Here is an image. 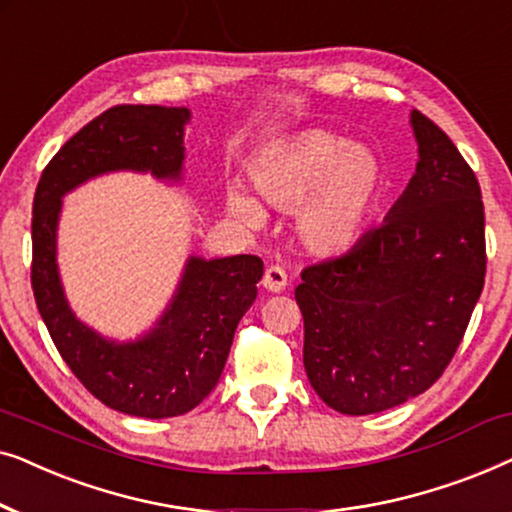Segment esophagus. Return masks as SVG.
<instances>
[{
  "label": "esophagus",
  "mask_w": 512,
  "mask_h": 512,
  "mask_svg": "<svg viewBox=\"0 0 512 512\" xmlns=\"http://www.w3.org/2000/svg\"><path fill=\"white\" fill-rule=\"evenodd\" d=\"M263 286L272 293H282L286 286H289V277H286V270L282 265H270L263 275Z\"/></svg>",
  "instance_id": "obj_1"
}]
</instances>
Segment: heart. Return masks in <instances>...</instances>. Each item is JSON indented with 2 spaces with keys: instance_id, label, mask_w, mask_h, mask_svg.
<instances>
[{
  "instance_id": "heart-1",
  "label": "heart",
  "mask_w": 512,
  "mask_h": 512,
  "mask_svg": "<svg viewBox=\"0 0 512 512\" xmlns=\"http://www.w3.org/2000/svg\"><path fill=\"white\" fill-rule=\"evenodd\" d=\"M256 193L268 205L298 209V235L317 254H340L359 242L384 191L375 151L342 144L326 130H303L279 139L251 165ZM237 219L258 226L263 209L242 188H228Z\"/></svg>"
}]
</instances>
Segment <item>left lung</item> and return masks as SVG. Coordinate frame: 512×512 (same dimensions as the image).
Returning a JSON list of instances; mask_svg holds the SVG:
<instances>
[{"label":"left lung","instance_id":"1","mask_svg":"<svg viewBox=\"0 0 512 512\" xmlns=\"http://www.w3.org/2000/svg\"><path fill=\"white\" fill-rule=\"evenodd\" d=\"M419 163L380 228L300 272L307 380L328 408L375 415L431 387L464 340L487 272L480 184L412 111Z\"/></svg>","mask_w":512,"mask_h":512}]
</instances>
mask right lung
Segmentation results:
<instances>
[{"instance_id":"right-lung-1","label":"right lung","mask_w":512,"mask_h":512,"mask_svg":"<svg viewBox=\"0 0 512 512\" xmlns=\"http://www.w3.org/2000/svg\"><path fill=\"white\" fill-rule=\"evenodd\" d=\"M188 109L118 104L62 144L44 167L32 207V291L62 361L109 408L165 419L191 412L212 394L226 366L235 328L256 300L258 256L191 258L179 293L144 340L114 345L76 321L55 265L60 198L111 170H151L177 179L184 163Z\"/></svg>"}]
</instances>
